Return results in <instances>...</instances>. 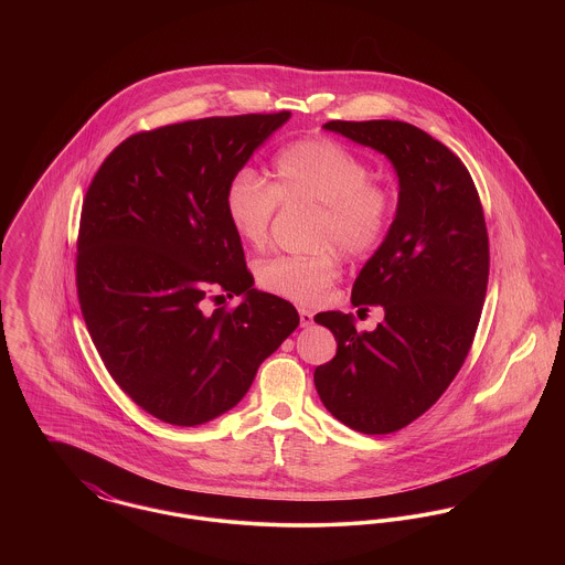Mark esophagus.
I'll list each match as a JSON object with an SVG mask.
<instances>
[{
  "mask_svg": "<svg viewBox=\"0 0 565 565\" xmlns=\"http://www.w3.org/2000/svg\"><path fill=\"white\" fill-rule=\"evenodd\" d=\"M298 316H300V326L302 328H309L313 323V313L307 311V309H298Z\"/></svg>",
  "mask_w": 565,
  "mask_h": 565,
  "instance_id": "34e87169",
  "label": "esophagus"
}]
</instances>
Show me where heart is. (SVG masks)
Instances as JSON below:
<instances>
[{
  "label": "heart",
  "mask_w": 565,
  "mask_h": 565,
  "mask_svg": "<svg viewBox=\"0 0 565 565\" xmlns=\"http://www.w3.org/2000/svg\"><path fill=\"white\" fill-rule=\"evenodd\" d=\"M369 180V164L343 143L300 139L275 157L270 184L252 171L235 173L224 190V212L243 242L263 247L279 203L316 205L318 245L334 243L345 256L362 258L383 242L394 214L392 194ZM337 273V256L326 249L307 258H273L258 269V284L298 305H316Z\"/></svg>",
  "instance_id": "obj_1"
}]
</instances>
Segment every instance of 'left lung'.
Segmentation results:
<instances>
[{
  "label": "left lung",
  "mask_w": 565,
  "mask_h": 565,
  "mask_svg": "<svg viewBox=\"0 0 565 565\" xmlns=\"http://www.w3.org/2000/svg\"><path fill=\"white\" fill-rule=\"evenodd\" d=\"M323 129L392 162L398 205L351 290L353 307L381 305L383 322L358 332L351 313H318L337 355L313 381L339 422L390 434L443 396L470 351L489 275L483 207L456 154L408 122L330 120Z\"/></svg>",
  "instance_id": "obj_1"
}]
</instances>
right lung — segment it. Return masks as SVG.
<instances>
[{
    "label": "right lung",
    "instance_id": "obj_1",
    "mask_svg": "<svg viewBox=\"0 0 565 565\" xmlns=\"http://www.w3.org/2000/svg\"><path fill=\"white\" fill-rule=\"evenodd\" d=\"M290 111L215 116L125 139L82 205L78 298L109 375L164 424L194 428L231 411L300 322L254 288L224 190ZM214 285L242 295L204 311Z\"/></svg>",
    "mask_w": 565,
    "mask_h": 565
}]
</instances>
